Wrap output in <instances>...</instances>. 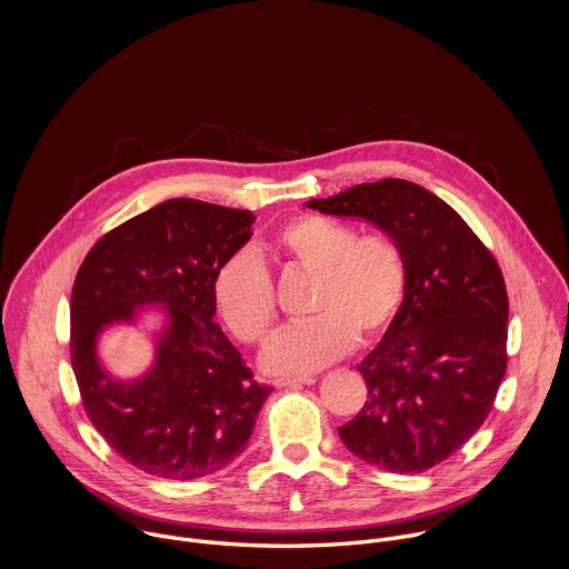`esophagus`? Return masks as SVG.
Instances as JSON below:
<instances>
[{
  "mask_svg": "<svg viewBox=\"0 0 569 569\" xmlns=\"http://www.w3.org/2000/svg\"><path fill=\"white\" fill-rule=\"evenodd\" d=\"M310 382H315L310 376H303V378H277L274 387L277 389H286V387H301V385H310Z\"/></svg>",
  "mask_w": 569,
  "mask_h": 569,
  "instance_id": "esophagus-1",
  "label": "esophagus"
}]
</instances>
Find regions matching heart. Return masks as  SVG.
I'll use <instances>...</instances> for the list:
<instances>
[{
  "mask_svg": "<svg viewBox=\"0 0 569 569\" xmlns=\"http://www.w3.org/2000/svg\"><path fill=\"white\" fill-rule=\"evenodd\" d=\"M272 250L288 268L315 277L310 321L281 331L266 353L272 373H310L345 358L360 338L371 345L398 317L410 288V263L387 231L360 233L329 216L306 213L272 236ZM213 306L236 340L261 347L277 321L270 272L252 252L231 254L213 277Z\"/></svg>",
  "mask_w": 569,
  "mask_h": 569,
  "instance_id": "1",
  "label": "heart"
}]
</instances>
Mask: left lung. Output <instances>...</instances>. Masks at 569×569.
Listing matches in <instances>:
<instances>
[{
  "mask_svg": "<svg viewBox=\"0 0 569 569\" xmlns=\"http://www.w3.org/2000/svg\"><path fill=\"white\" fill-rule=\"evenodd\" d=\"M306 204L373 222L408 257V299L358 365L369 393L338 432L371 466L423 472L455 455L496 402L509 358L502 270L466 220L415 182L387 178Z\"/></svg>",
  "mask_w": 569,
  "mask_h": 569,
  "instance_id": "left-lung-1",
  "label": "left lung"
}]
</instances>
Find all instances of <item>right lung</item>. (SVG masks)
I'll return each instance as SVG.
<instances>
[{"instance_id":"obj_1","label":"right lung","mask_w":569,"mask_h":569,"mask_svg":"<svg viewBox=\"0 0 569 569\" xmlns=\"http://www.w3.org/2000/svg\"><path fill=\"white\" fill-rule=\"evenodd\" d=\"M252 224V211L176 198L101 236L78 268L69 356L83 408L112 450L148 475L187 481L231 463L272 391L213 321V277ZM143 302H164L172 323L153 371L119 383L93 342Z\"/></svg>"}]
</instances>
